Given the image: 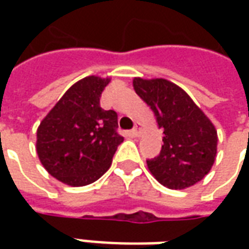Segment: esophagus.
<instances>
[{"mask_svg": "<svg viewBox=\"0 0 249 249\" xmlns=\"http://www.w3.org/2000/svg\"><path fill=\"white\" fill-rule=\"evenodd\" d=\"M141 132H142V128H141L140 125H136L135 128L132 129V135L135 136V137H140Z\"/></svg>", "mask_w": 249, "mask_h": 249, "instance_id": "1", "label": "esophagus"}]
</instances>
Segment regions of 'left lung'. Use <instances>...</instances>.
<instances>
[{
    "instance_id": "1",
    "label": "left lung",
    "mask_w": 249,
    "mask_h": 249,
    "mask_svg": "<svg viewBox=\"0 0 249 249\" xmlns=\"http://www.w3.org/2000/svg\"><path fill=\"white\" fill-rule=\"evenodd\" d=\"M133 88L162 130L160 155L146 160L157 181L171 189L192 187L208 175L217 152V132L185 90L164 78L136 77Z\"/></svg>"
}]
</instances>
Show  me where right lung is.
Listing matches in <instances>:
<instances>
[{"label":"right lung","instance_id":"obj_1","mask_svg":"<svg viewBox=\"0 0 249 249\" xmlns=\"http://www.w3.org/2000/svg\"><path fill=\"white\" fill-rule=\"evenodd\" d=\"M109 82L108 77L88 76L73 84L37 129L41 164L66 185L84 187L98 180L124 141L116 130L117 113L100 107Z\"/></svg>","mask_w":249,"mask_h":249}]
</instances>
